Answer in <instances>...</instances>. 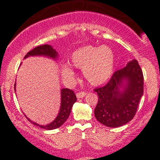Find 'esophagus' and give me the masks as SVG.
I'll list each match as a JSON object with an SVG mask.
<instances>
[{
    "mask_svg": "<svg viewBox=\"0 0 160 160\" xmlns=\"http://www.w3.org/2000/svg\"><path fill=\"white\" fill-rule=\"evenodd\" d=\"M86 93L85 92H78L76 94L77 98H78V99L83 98V97L86 96Z\"/></svg>",
    "mask_w": 160,
    "mask_h": 160,
    "instance_id": "34e87169",
    "label": "esophagus"
}]
</instances>
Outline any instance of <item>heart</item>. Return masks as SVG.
Masks as SVG:
<instances>
[{"label": "heart", "mask_w": 160, "mask_h": 160, "mask_svg": "<svg viewBox=\"0 0 160 160\" xmlns=\"http://www.w3.org/2000/svg\"><path fill=\"white\" fill-rule=\"evenodd\" d=\"M70 65L82 69V75L89 83L100 86L111 78L115 65V55L108 46L88 45L77 49L71 53ZM62 77L68 80L74 78V70L68 65L61 68Z\"/></svg>", "instance_id": "obj_1"}]
</instances>
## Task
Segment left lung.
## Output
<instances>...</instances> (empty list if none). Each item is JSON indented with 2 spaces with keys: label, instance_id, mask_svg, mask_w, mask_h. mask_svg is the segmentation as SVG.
Segmentation results:
<instances>
[{
  "label": "left lung",
  "instance_id": "8db88e82",
  "mask_svg": "<svg viewBox=\"0 0 160 160\" xmlns=\"http://www.w3.org/2000/svg\"><path fill=\"white\" fill-rule=\"evenodd\" d=\"M94 91L98 95L94 111L98 122L111 128L128 123L135 115L144 92V77L138 62H128L113 73L105 86Z\"/></svg>",
  "mask_w": 160,
  "mask_h": 160
}]
</instances>
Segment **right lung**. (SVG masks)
<instances>
[{"mask_svg":"<svg viewBox=\"0 0 160 160\" xmlns=\"http://www.w3.org/2000/svg\"><path fill=\"white\" fill-rule=\"evenodd\" d=\"M30 56H44V57H48L49 58H52V59L56 61L58 59V54L56 52V50L55 49H53L52 46L45 44L39 46V47H37L34 49H33L32 50L29 51L27 53L26 56H25L24 58H26ZM14 89H15L16 92V82L15 86H14ZM77 102V97L75 95L74 91L71 90L69 89H61V105H60V109L59 112H58V115L56 117L54 120L52 122H51L50 123L47 125H40L37 122H33L27 117V116H25V117L30 121L31 122H32L33 124L37 126H39L40 128H44L47 130H52L55 128H57L60 126H62L64 124V122L67 120V119L69 117L70 113H71V108L73 107V104Z\"/></svg>","mask_w":160,"mask_h":160,"instance_id":"right-lung-1","label":"right lung"}]
</instances>
